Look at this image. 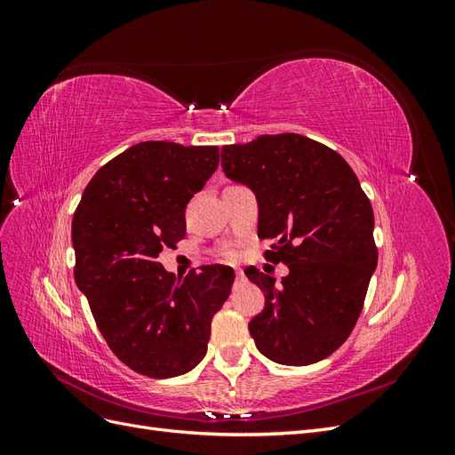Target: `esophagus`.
<instances>
[{"instance_id":"esophagus-1","label":"esophagus","mask_w":455,"mask_h":455,"mask_svg":"<svg viewBox=\"0 0 455 455\" xmlns=\"http://www.w3.org/2000/svg\"><path fill=\"white\" fill-rule=\"evenodd\" d=\"M235 283H237V284L244 283V273H243L241 269H237V271H235Z\"/></svg>"}]
</instances>
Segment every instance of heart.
<instances>
[{
    "mask_svg": "<svg viewBox=\"0 0 455 455\" xmlns=\"http://www.w3.org/2000/svg\"><path fill=\"white\" fill-rule=\"evenodd\" d=\"M224 258H226V259H233V258H235V251H233V249L224 251Z\"/></svg>",
    "mask_w": 455,
    "mask_h": 455,
    "instance_id": "heart-1",
    "label": "heart"
}]
</instances>
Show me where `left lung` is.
Here are the masks:
<instances>
[{"label":"left lung","mask_w":455,"mask_h":455,"mask_svg":"<svg viewBox=\"0 0 455 455\" xmlns=\"http://www.w3.org/2000/svg\"><path fill=\"white\" fill-rule=\"evenodd\" d=\"M222 169L254 191L258 237L275 241L266 258L288 266L281 284L244 271L266 296L249 323L258 351L286 366L326 359L349 338L378 266L359 178L338 151L294 132L224 146Z\"/></svg>","instance_id":"obj_1"}]
</instances>
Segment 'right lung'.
Masks as SVG:
<instances>
[{"instance_id": "obj_1", "label": "right lung", "mask_w": 455, "mask_h": 455, "mask_svg": "<svg viewBox=\"0 0 455 455\" xmlns=\"http://www.w3.org/2000/svg\"><path fill=\"white\" fill-rule=\"evenodd\" d=\"M218 146L140 142L92 176L74 222V277L109 349L131 370L174 378L206 355L235 273L203 266L178 281L157 261L186 235V204L218 169Z\"/></svg>"}]
</instances>
